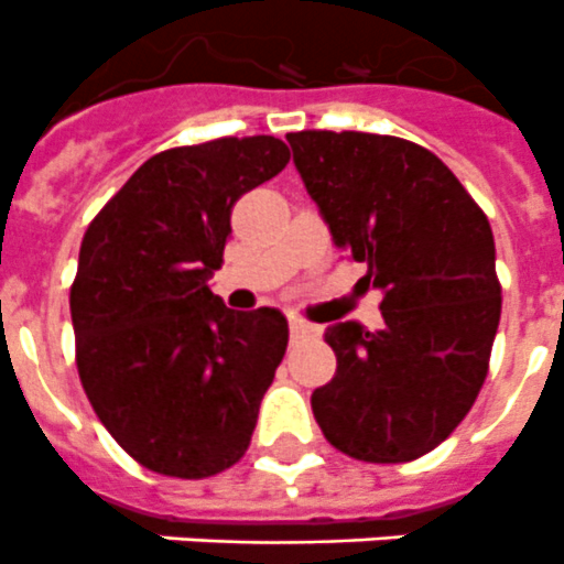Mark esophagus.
I'll list each match as a JSON object with an SVG mask.
<instances>
[{
	"mask_svg": "<svg viewBox=\"0 0 564 564\" xmlns=\"http://www.w3.org/2000/svg\"><path fill=\"white\" fill-rule=\"evenodd\" d=\"M313 333H316V327H313L311 322H305V318H291V338H293V341L313 336Z\"/></svg>",
	"mask_w": 564,
	"mask_h": 564,
	"instance_id": "esophagus-1",
	"label": "esophagus"
}]
</instances>
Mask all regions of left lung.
I'll list each match as a JSON object with an SVG mask.
<instances>
[{
  "mask_svg": "<svg viewBox=\"0 0 564 564\" xmlns=\"http://www.w3.org/2000/svg\"><path fill=\"white\" fill-rule=\"evenodd\" d=\"M296 172L336 248L383 293L381 330H325L336 376L313 390L327 441L367 463H406L455 432L500 325L495 234L430 149L370 132H291Z\"/></svg>",
  "mask_w": 564,
  "mask_h": 564,
  "instance_id": "obj_1",
  "label": "left lung"
}]
</instances>
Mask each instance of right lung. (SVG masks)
Listing matches in <instances>:
<instances>
[{
    "mask_svg": "<svg viewBox=\"0 0 564 564\" xmlns=\"http://www.w3.org/2000/svg\"><path fill=\"white\" fill-rule=\"evenodd\" d=\"M273 134L154 154L89 223L69 291L76 361L98 421L158 475L200 480L246 455L288 347L276 307L231 311L220 271L231 208L276 177Z\"/></svg>",
    "mask_w": 564,
    "mask_h": 564,
    "instance_id": "1",
    "label": "right lung"
}]
</instances>
